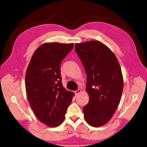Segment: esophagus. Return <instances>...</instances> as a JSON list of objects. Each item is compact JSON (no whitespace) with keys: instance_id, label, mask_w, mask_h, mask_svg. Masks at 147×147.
Returning <instances> with one entry per match:
<instances>
[{"instance_id":"34e87169","label":"esophagus","mask_w":147,"mask_h":147,"mask_svg":"<svg viewBox=\"0 0 147 147\" xmlns=\"http://www.w3.org/2000/svg\"><path fill=\"white\" fill-rule=\"evenodd\" d=\"M81 92H82V90H81L80 89H78V90H76V91H74V93H75L76 95H78Z\"/></svg>"}]
</instances>
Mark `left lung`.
I'll list each match as a JSON object with an SVG mask.
<instances>
[{"instance_id":"8db88e82","label":"left lung","mask_w":147,"mask_h":147,"mask_svg":"<svg viewBox=\"0 0 147 147\" xmlns=\"http://www.w3.org/2000/svg\"><path fill=\"white\" fill-rule=\"evenodd\" d=\"M75 51L87 76L90 98L83 108L84 117L90 126H102L112 118L120 102L123 90L120 65L111 50L99 41L76 43Z\"/></svg>"}]
</instances>
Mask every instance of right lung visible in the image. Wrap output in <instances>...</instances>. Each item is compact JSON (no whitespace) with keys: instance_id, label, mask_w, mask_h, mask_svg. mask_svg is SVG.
Returning a JSON list of instances; mask_svg holds the SVG:
<instances>
[{"instance_id":"obj_1","label":"right lung","mask_w":147,"mask_h":147,"mask_svg":"<svg viewBox=\"0 0 147 147\" xmlns=\"http://www.w3.org/2000/svg\"><path fill=\"white\" fill-rule=\"evenodd\" d=\"M73 43H45L32 55L25 77L28 98L36 117L47 126L56 127L65 118L74 93L62 84L61 64Z\"/></svg>"}]
</instances>
